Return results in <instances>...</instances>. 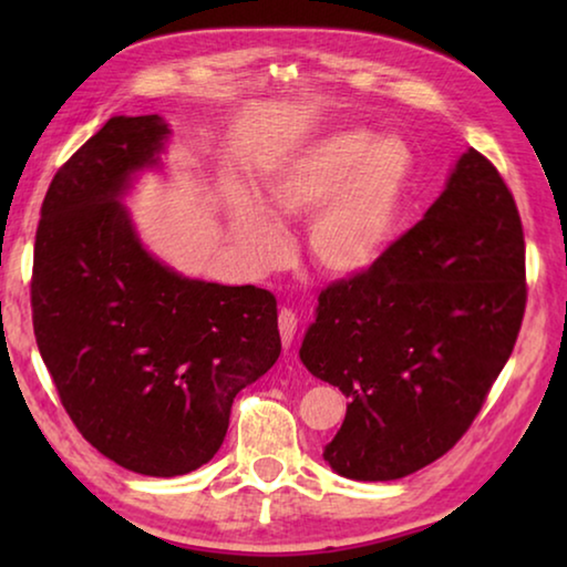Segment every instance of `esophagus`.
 Returning <instances> with one entry per match:
<instances>
[{
  "mask_svg": "<svg viewBox=\"0 0 567 567\" xmlns=\"http://www.w3.org/2000/svg\"><path fill=\"white\" fill-rule=\"evenodd\" d=\"M277 324H280V338H282V344L285 350H290V344L295 340V332H297V318L292 310H280V318H277Z\"/></svg>",
  "mask_w": 567,
  "mask_h": 567,
  "instance_id": "34e87169",
  "label": "esophagus"
}]
</instances>
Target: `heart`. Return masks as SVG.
I'll use <instances>...</instances> for the list:
<instances>
[{
  "instance_id": "1",
  "label": "heart",
  "mask_w": 567,
  "mask_h": 567,
  "mask_svg": "<svg viewBox=\"0 0 567 567\" xmlns=\"http://www.w3.org/2000/svg\"><path fill=\"white\" fill-rule=\"evenodd\" d=\"M415 157L398 134L350 127L320 134L265 172L262 205L277 219H307V252L340 280L370 272L398 235ZM235 215L249 262L282 260L285 233L249 199Z\"/></svg>"
}]
</instances>
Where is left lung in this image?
Listing matches in <instances>:
<instances>
[{"mask_svg":"<svg viewBox=\"0 0 567 567\" xmlns=\"http://www.w3.org/2000/svg\"><path fill=\"white\" fill-rule=\"evenodd\" d=\"M525 300L515 199L470 147L370 272L320 292L300 360L350 400L324 463L378 483L443 457L511 358Z\"/></svg>","mask_w":567,"mask_h":567,"instance_id":"left-lung-1","label":"left lung"}]
</instances>
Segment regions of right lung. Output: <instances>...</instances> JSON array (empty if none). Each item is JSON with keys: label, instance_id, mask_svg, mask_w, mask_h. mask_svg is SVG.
Here are the masks:
<instances>
[{"label": "right lung", "instance_id": "obj_1", "mask_svg": "<svg viewBox=\"0 0 567 567\" xmlns=\"http://www.w3.org/2000/svg\"><path fill=\"white\" fill-rule=\"evenodd\" d=\"M159 114L112 117L56 172L34 239L37 348L66 415L104 457L152 477L213 460L233 400L280 358L277 300L159 262L122 197L162 167Z\"/></svg>", "mask_w": 567, "mask_h": 567}]
</instances>
